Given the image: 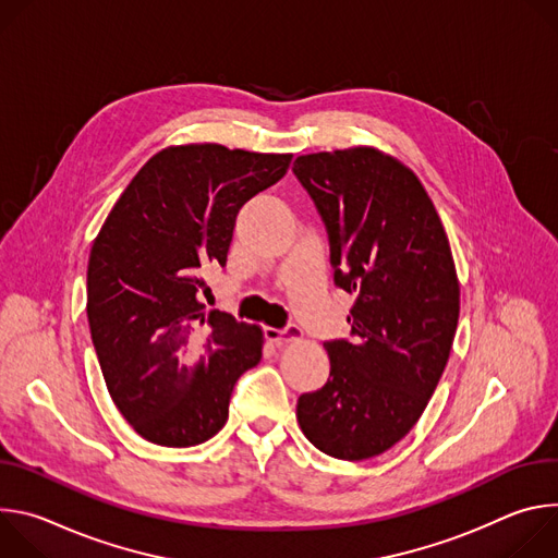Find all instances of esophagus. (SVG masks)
I'll use <instances>...</instances> for the list:
<instances>
[{
  "label": "esophagus",
  "instance_id": "1",
  "mask_svg": "<svg viewBox=\"0 0 558 558\" xmlns=\"http://www.w3.org/2000/svg\"><path fill=\"white\" fill-rule=\"evenodd\" d=\"M265 340L278 344V347H284L289 342H298L302 338V329L295 327V325H289L284 329H274V327H265Z\"/></svg>",
  "mask_w": 558,
  "mask_h": 558
}]
</instances>
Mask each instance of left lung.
Listing matches in <instances>:
<instances>
[{
  "mask_svg": "<svg viewBox=\"0 0 558 558\" xmlns=\"http://www.w3.org/2000/svg\"><path fill=\"white\" fill-rule=\"evenodd\" d=\"M293 174L329 235L336 287L355 293L349 338L325 342L329 381L298 400L306 439L336 459L381 454L422 417L446 368L459 282L417 177L371 147L298 156Z\"/></svg>",
  "mask_w": 558,
  "mask_h": 558,
  "instance_id": "1",
  "label": "left lung"
}]
</instances>
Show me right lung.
Listing matches in <instances>:
<instances>
[{
	"mask_svg": "<svg viewBox=\"0 0 558 558\" xmlns=\"http://www.w3.org/2000/svg\"><path fill=\"white\" fill-rule=\"evenodd\" d=\"M291 154L216 143L158 151L125 187L88 263V323L108 390L147 441L187 448L229 417L231 390L263 357V331L198 302L225 267L235 216L276 185Z\"/></svg>",
	"mask_w": 558,
	"mask_h": 558,
	"instance_id": "add662e5",
	"label": "right lung"
}]
</instances>
